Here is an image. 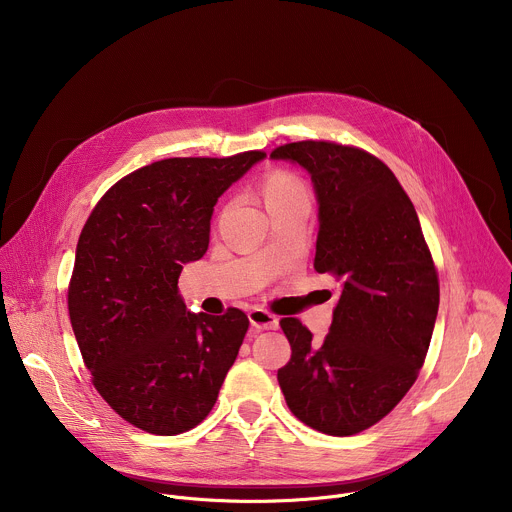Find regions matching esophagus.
Segmentation results:
<instances>
[{
  "label": "esophagus",
  "mask_w": 512,
  "mask_h": 512,
  "mask_svg": "<svg viewBox=\"0 0 512 512\" xmlns=\"http://www.w3.org/2000/svg\"><path fill=\"white\" fill-rule=\"evenodd\" d=\"M249 322H251V326L257 328V330H275V328L279 326L277 318H275L271 312L263 310V308H253V310L249 312Z\"/></svg>",
  "instance_id": "1"
}]
</instances>
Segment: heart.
<instances>
[{
	"instance_id": "heart-1",
	"label": "heart",
	"mask_w": 512,
	"mask_h": 512,
	"mask_svg": "<svg viewBox=\"0 0 512 512\" xmlns=\"http://www.w3.org/2000/svg\"><path fill=\"white\" fill-rule=\"evenodd\" d=\"M259 192L269 212L289 208V206L312 208V190L308 182L294 170H287V168L269 170L259 184Z\"/></svg>"
}]
</instances>
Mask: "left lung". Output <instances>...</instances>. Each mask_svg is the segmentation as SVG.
Returning a JSON list of instances; mask_svg holds the SVG:
<instances>
[{
  "instance_id": "obj_1",
  "label": "left lung",
  "mask_w": 512,
  "mask_h": 512,
  "mask_svg": "<svg viewBox=\"0 0 512 512\" xmlns=\"http://www.w3.org/2000/svg\"><path fill=\"white\" fill-rule=\"evenodd\" d=\"M273 160L304 166L320 202L314 269L342 283L322 344L298 318L279 322L291 358L277 371L289 411L328 435L369 429L413 387L440 306V279L395 174L354 145L306 139Z\"/></svg>"
}]
</instances>
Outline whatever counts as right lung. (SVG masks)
Here are the masks:
<instances>
[{"label": "right lung", "instance_id": "1", "mask_svg": "<svg viewBox=\"0 0 512 512\" xmlns=\"http://www.w3.org/2000/svg\"><path fill=\"white\" fill-rule=\"evenodd\" d=\"M265 152L168 158L115 182L81 231L68 316L91 381L127 423L178 435L214 407L249 318L190 314L182 265L208 249L214 204Z\"/></svg>", "mask_w": 512, "mask_h": 512}]
</instances>
